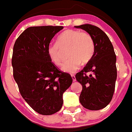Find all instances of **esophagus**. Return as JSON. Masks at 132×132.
<instances>
[{
    "mask_svg": "<svg viewBox=\"0 0 132 132\" xmlns=\"http://www.w3.org/2000/svg\"><path fill=\"white\" fill-rule=\"evenodd\" d=\"M71 76H72V80H73V81H76V77H75V76H74V75H72Z\"/></svg>",
    "mask_w": 132,
    "mask_h": 132,
    "instance_id": "esophagus-1",
    "label": "esophagus"
}]
</instances>
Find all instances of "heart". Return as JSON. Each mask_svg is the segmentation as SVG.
<instances>
[{
  "label": "heart",
  "instance_id": "heart-1",
  "mask_svg": "<svg viewBox=\"0 0 132 132\" xmlns=\"http://www.w3.org/2000/svg\"><path fill=\"white\" fill-rule=\"evenodd\" d=\"M69 48L68 57L70 59L63 65V70L73 74L79 69L81 63L86 65L90 62L95 51L92 36L79 30L67 29L59 35L56 43L47 47V53L51 60L57 66L63 63V53Z\"/></svg>",
  "mask_w": 132,
  "mask_h": 132
}]
</instances>
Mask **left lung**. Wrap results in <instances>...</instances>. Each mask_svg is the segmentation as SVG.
I'll list each match as a JSON object with an SVG mask.
<instances>
[{"mask_svg":"<svg viewBox=\"0 0 132 132\" xmlns=\"http://www.w3.org/2000/svg\"><path fill=\"white\" fill-rule=\"evenodd\" d=\"M74 27L87 31L95 45L90 62L76 74V79L83 88L79 101L88 110H100L110 103L114 93L117 67L113 47L106 33L97 26L87 23ZM87 72L91 74L87 75Z\"/></svg>","mask_w":132,"mask_h":132,"instance_id":"obj_1","label":"left lung"}]
</instances>
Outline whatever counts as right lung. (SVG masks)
Masks as SVG:
<instances>
[{
    "mask_svg": "<svg viewBox=\"0 0 132 132\" xmlns=\"http://www.w3.org/2000/svg\"><path fill=\"white\" fill-rule=\"evenodd\" d=\"M63 26L26 29L15 41L11 63L13 78L25 101L38 113L52 115L63 105V94L72 83L71 76L60 70L47 49Z\"/></svg>",
    "mask_w": 132,
    "mask_h": 132,
    "instance_id": "1",
    "label": "right lung"
}]
</instances>
